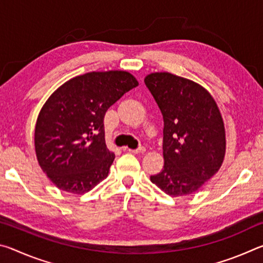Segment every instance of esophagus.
<instances>
[{"instance_id": "34e87169", "label": "esophagus", "mask_w": 263, "mask_h": 263, "mask_svg": "<svg viewBox=\"0 0 263 263\" xmlns=\"http://www.w3.org/2000/svg\"><path fill=\"white\" fill-rule=\"evenodd\" d=\"M127 151H128V152L133 153V154H142V153L146 152V148L145 147H139V148H137V149H130V148H128Z\"/></svg>"}]
</instances>
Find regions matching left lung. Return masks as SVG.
Segmentation results:
<instances>
[{"label": "left lung", "mask_w": 263, "mask_h": 263, "mask_svg": "<svg viewBox=\"0 0 263 263\" xmlns=\"http://www.w3.org/2000/svg\"><path fill=\"white\" fill-rule=\"evenodd\" d=\"M163 117V168L151 181L173 197L201 189L219 171L226 152L225 126L205 88L168 72L145 78Z\"/></svg>", "instance_id": "obj_1"}]
</instances>
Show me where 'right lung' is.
Listing matches in <instances>:
<instances>
[{
  "label": "right lung",
  "mask_w": 263,
  "mask_h": 263,
  "mask_svg": "<svg viewBox=\"0 0 263 263\" xmlns=\"http://www.w3.org/2000/svg\"><path fill=\"white\" fill-rule=\"evenodd\" d=\"M138 84L125 70L90 72L48 97L35 123L34 149L57 188L82 195L108 176L115 154L105 145L104 115Z\"/></svg>",
  "instance_id": "1"
}]
</instances>
